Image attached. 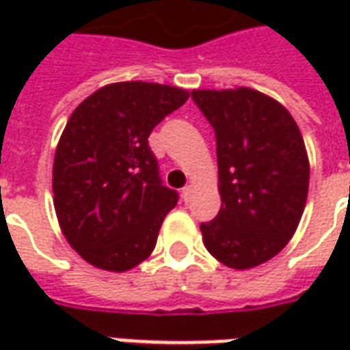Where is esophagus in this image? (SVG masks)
I'll list each match as a JSON object with an SVG mask.
<instances>
[{"label":"esophagus","instance_id":"esophagus-1","mask_svg":"<svg viewBox=\"0 0 350 350\" xmlns=\"http://www.w3.org/2000/svg\"><path fill=\"white\" fill-rule=\"evenodd\" d=\"M191 191H193V187H191V185H185V187H183V189H182L183 200H187V198L191 197Z\"/></svg>","mask_w":350,"mask_h":350}]
</instances>
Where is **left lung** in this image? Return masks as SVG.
<instances>
[{
  "label": "left lung",
  "instance_id": "8db88e82",
  "mask_svg": "<svg viewBox=\"0 0 350 350\" xmlns=\"http://www.w3.org/2000/svg\"><path fill=\"white\" fill-rule=\"evenodd\" d=\"M215 131L219 213L200 225L206 250L234 270L270 260L293 238L306 208L309 161L283 105L251 88L195 90Z\"/></svg>",
  "mask_w": 350,
  "mask_h": 350
}]
</instances>
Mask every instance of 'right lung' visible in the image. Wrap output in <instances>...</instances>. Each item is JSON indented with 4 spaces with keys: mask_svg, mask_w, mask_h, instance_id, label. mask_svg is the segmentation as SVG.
Listing matches in <instances>:
<instances>
[{
    "mask_svg": "<svg viewBox=\"0 0 350 350\" xmlns=\"http://www.w3.org/2000/svg\"><path fill=\"white\" fill-rule=\"evenodd\" d=\"M187 97L182 88L116 82L82 100L65 125L52 170L54 208L72 250L100 270L127 271L150 257L178 204L148 137Z\"/></svg>",
    "mask_w": 350,
    "mask_h": 350,
    "instance_id": "obj_1",
    "label": "right lung"
}]
</instances>
